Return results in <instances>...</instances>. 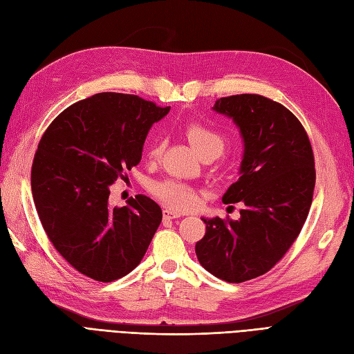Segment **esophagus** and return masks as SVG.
<instances>
[{"mask_svg": "<svg viewBox=\"0 0 354 354\" xmlns=\"http://www.w3.org/2000/svg\"><path fill=\"white\" fill-rule=\"evenodd\" d=\"M162 216H164L165 221H173V218L181 217L183 214H180V213H177V212H173V209H168V208H165L164 212H162Z\"/></svg>", "mask_w": 354, "mask_h": 354, "instance_id": "esophagus-1", "label": "esophagus"}]
</instances>
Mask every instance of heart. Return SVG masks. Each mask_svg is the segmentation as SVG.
I'll use <instances>...</instances> for the list:
<instances>
[{"label": "heart", "mask_w": 354, "mask_h": 354, "mask_svg": "<svg viewBox=\"0 0 354 354\" xmlns=\"http://www.w3.org/2000/svg\"><path fill=\"white\" fill-rule=\"evenodd\" d=\"M183 131L190 145L194 146L201 156L209 153V151H214L217 155L222 153L225 147V137L217 129L199 122H190L185 125ZM162 149H164V138L156 137L155 142L149 149V158L158 159L162 153ZM151 192L165 207L180 209V212L194 208L199 201V194L194 186L173 178L158 181L151 187Z\"/></svg>", "instance_id": "heart-1"}]
</instances>
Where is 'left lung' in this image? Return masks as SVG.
I'll return each mask as SVG.
<instances>
[{
  "label": "left lung",
  "mask_w": 354,
  "mask_h": 354,
  "mask_svg": "<svg viewBox=\"0 0 354 354\" xmlns=\"http://www.w3.org/2000/svg\"><path fill=\"white\" fill-rule=\"evenodd\" d=\"M232 118L244 138L240 178L225 204L241 203V217L203 218L195 245L199 263L227 283L268 272L298 238L311 207L316 168L302 123L283 104L262 95L218 98L213 107Z\"/></svg>",
  "instance_id": "1"
}]
</instances>
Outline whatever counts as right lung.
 <instances>
[{
  "label": "right lung",
  "mask_w": 354,
  "mask_h": 354,
  "mask_svg": "<svg viewBox=\"0 0 354 354\" xmlns=\"http://www.w3.org/2000/svg\"><path fill=\"white\" fill-rule=\"evenodd\" d=\"M169 107L138 95L102 92L56 116L38 142L31 189L50 243L74 270L110 283L141 262L162 221L145 195L109 207L110 185L137 167L150 127Z\"/></svg>",
  "instance_id": "obj_1"
}]
</instances>
